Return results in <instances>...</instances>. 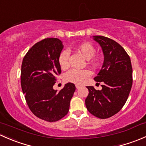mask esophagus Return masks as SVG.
<instances>
[{
	"label": "esophagus",
	"instance_id": "esophagus-1",
	"mask_svg": "<svg viewBox=\"0 0 146 146\" xmlns=\"http://www.w3.org/2000/svg\"><path fill=\"white\" fill-rule=\"evenodd\" d=\"M76 88H77V89H78V88H80V85H76Z\"/></svg>",
	"mask_w": 146,
	"mask_h": 146
}]
</instances>
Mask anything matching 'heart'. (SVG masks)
I'll list each match as a JSON object with an SVG mask.
<instances>
[{
	"instance_id": "obj_1",
	"label": "heart",
	"mask_w": 146,
	"mask_h": 146,
	"mask_svg": "<svg viewBox=\"0 0 146 146\" xmlns=\"http://www.w3.org/2000/svg\"><path fill=\"white\" fill-rule=\"evenodd\" d=\"M76 49L86 58L89 59L90 63L95 67H98L101 64V57L99 55H94L95 54V47L90 42H83L76 46ZM69 51L64 50L60 53L58 58V62L60 67L63 70H66L70 66L69 63ZM91 73L88 69L78 70L72 69L66 73L64 76V79L66 82L80 84L83 82L85 79L90 76Z\"/></svg>"
}]
</instances>
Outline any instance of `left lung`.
I'll list each match as a JSON object with an SVG mask.
<instances>
[{
    "mask_svg": "<svg viewBox=\"0 0 146 146\" xmlns=\"http://www.w3.org/2000/svg\"><path fill=\"white\" fill-rule=\"evenodd\" d=\"M94 39L100 44L104 56L102 69L94 80L103 85L101 90L87 86L89 94L85 105L95 117L107 119L118 113L127 100L133 70L129 54L119 44L103 36H94Z\"/></svg>",
    "mask_w": 146,
    "mask_h": 146,
    "instance_id": "1",
    "label": "left lung"
}]
</instances>
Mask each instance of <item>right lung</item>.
<instances>
[{
  "instance_id": "obj_1",
  "label": "right lung",
  "mask_w": 146,
  "mask_h": 146,
  "mask_svg": "<svg viewBox=\"0 0 146 146\" xmlns=\"http://www.w3.org/2000/svg\"><path fill=\"white\" fill-rule=\"evenodd\" d=\"M63 47L58 38H46L29 48L22 63L21 87L26 102L36 117L49 122L68 114L76 90L72 82L58 92L53 89L61 73L58 58Z\"/></svg>"
}]
</instances>
